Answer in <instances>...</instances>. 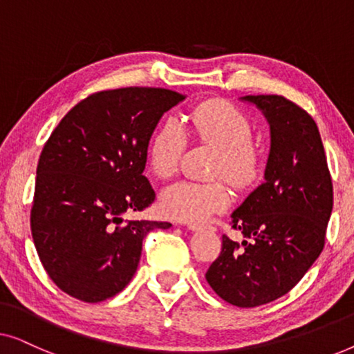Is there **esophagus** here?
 <instances>
[{"mask_svg":"<svg viewBox=\"0 0 354 354\" xmlns=\"http://www.w3.org/2000/svg\"><path fill=\"white\" fill-rule=\"evenodd\" d=\"M187 227H188V230H192V232H198V230H203V229L216 230L214 227H211V225H201V224H188Z\"/></svg>","mask_w":354,"mask_h":354,"instance_id":"esophagus-1","label":"esophagus"}]
</instances>
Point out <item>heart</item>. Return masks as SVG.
Returning <instances> with one entry per match:
<instances>
[{
  "instance_id": "heart-1",
  "label": "heart",
  "mask_w": 354,
  "mask_h": 354,
  "mask_svg": "<svg viewBox=\"0 0 354 354\" xmlns=\"http://www.w3.org/2000/svg\"><path fill=\"white\" fill-rule=\"evenodd\" d=\"M188 133L198 142L217 149L211 177H224L239 190L256 185L264 167L263 153L253 145L254 129L245 113L225 100H209L198 104L188 125L169 118L154 130L148 143V167L159 178L177 172L188 145ZM230 193L221 180L176 182L161 193L159 206L171 219L200 224L212 214L225 209Z\"/></svg>"
}]
</instances>
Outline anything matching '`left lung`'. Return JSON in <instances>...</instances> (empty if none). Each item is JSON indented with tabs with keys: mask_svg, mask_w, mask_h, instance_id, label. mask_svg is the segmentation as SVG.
<instances>
[{
	"mask_svg": "<svg viewBox=\"0 0 354 354\" xmlns=\"http://www.w3.org/2000/svg\"><path fill=\"white\" fill-rule=\"evenodd\" d=\"M241 100L256 104L270 125L266 180L232 212V229L251 241L222 236L206 280L227 303L254 308L288 293L319 258L333 187L319 129L306 111L279 95Z\"/></svg>",
	"mask_w": 354,
	"mask_h": 354,
	"instance_id": "1",
	"label": "left lung"
}]
</instances>
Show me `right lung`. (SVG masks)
I'll use <instances>...</instances> for the list:
<instances>
[{
	"mask_svg": "<svg viewBox=\"0 0 354 354\" xmlns=\"http://www.w3.org/2000/svg\"><path fill=\"white\" fill-rule=\"evenodd\" d=\"M185 100L149 86L104 90L67 113L37 166L30 229L50 279L85 303L104 301L137 272L143 239L169 222L124 221L154 190L143 176L162 114Z\"/></svg>",
	"mask_w": 354,
	"mask_h": 354,
	"instance_id": "right-lung-1",
	"label": "right lung"
}]
</instances>
